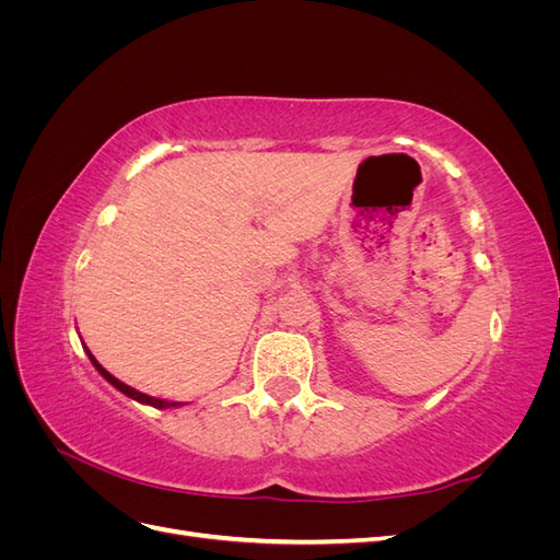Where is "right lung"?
Returning <instances> with one entry per match:
<instances>
[{
    "instance_id": "1",
    "label": "right lung",
    "mask_w": 560,
    "mask_h": 560,
    "mask_svg": "<svg viewBox=\"0 0 560 560\" xmlns=\"http://www.w3.org/2000/svg\"><path fill=\"white\" fill-rule=\"evenodd\" d=\"M86 352H89V360L93 362V366L100 371V374L105 376V381H109V383H112V385L118 389V393H124L126 397H130V399H135V401H140V404L156 406V409H167V406H179L177 401H165V399H156V397H149V395H144V393H138V389H135V387H130V385L121 383V381H118V378H114V376L109 374V371H107L103 364H100V362L93 358V354H91V350H89V348H86Z\"/></svg>"
}]
</instances>
